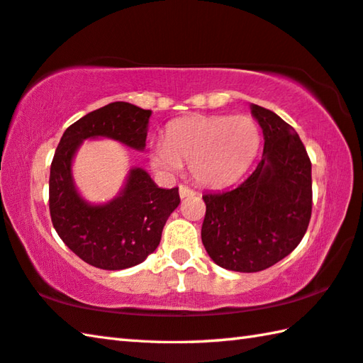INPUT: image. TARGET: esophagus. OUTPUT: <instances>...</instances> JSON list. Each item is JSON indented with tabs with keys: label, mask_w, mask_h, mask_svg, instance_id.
I'll list each match as a JSON object with an SVG mask.
<instances>
[{
	"label": "esophagus",
	"mask_w": 363,
	"mask_h": 363,
	"mask_svg": "<svg viewBox=\"0 0 363 363\" xmlns=\"http://www.w3.org/2000/svg\"><path fill=\"white\" fill-rule=\"evenodd\" d=\"M192 195H195V192H194L192 189H189L186 186H181L179 187V196H181V199H187V196H192Z\"/></svg>",
	"instance_id": "1"
}]
</instances>
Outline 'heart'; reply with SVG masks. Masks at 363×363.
<instances>
[{
    "instance_id": "1",
    "label": "heart",
    "mask_w": 363,
    "mask_h": 363,
    "mask_svg": "<svg viewBox=\"0 0 363 363\" xmlns=\"http://www.w3.org/2000/svg\"><path fill=\"white\" fill-rule=\"evenodd\" d=\"M259 147V126L250 115H195L171 123L167 140L152 147L150 163L160 173L174 174L190 162L196 182L220 187L247 173Z\"/></svg>"
}]
</instances>
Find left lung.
Wrapping results in <instances>:
<instances>
[{
	"label": "left lung",
	"mask_w": 363,
	"mask_h": 363,
	"mask_svg": "<svg viewBox=\"0 0 363 363\" xmlns=\"http://www.w3.org/2000/svg\"><path fill=\"white\" fill-rule=\"evenodd\" d=\"M250 108L262 130V160L238 186L203 195L201 242L218 266L235 272H259L290 255L312 211V167L298 133L277 113Z\"/></svg>",
	"instance_id": "left-lung-1"
}]
</instances>
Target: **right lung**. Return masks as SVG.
I'll use <instances>...</instances> for the list:
<instances>
[{
	"label": "right lung",
	"mask_w": 363,
	"mask_h": 363,
	"mask_svg": "<svg viewBox=\"0 0 363 363\" xmlns=\"http://www.w3.org/2000/svg\"><path fill=\"white\" fill-rule=\"evenodd\" d=\"M152 110L112 102L84 115L60 138L49 174V211L62 242L78 257L104 270L143 262L157 250L169 214L181 203L177 187L162 189L145 169L128 171L125 186L106 203H91L78 192L73 158L86 139H113L143 152Z\"/></svg>",
	"instance_id": "1"
}]
</instances>
